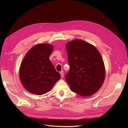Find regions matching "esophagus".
<instances>
[{"label":"esophagus","mask_w":128,"mask_h":128,"mask_svg":"<svg viewBox=\"0 0 128 128\" xmlns=\"http://www.w3.org/2000/svg\"><path fill=\"white\" fill-rule=\"evenodd\" d=\"M60 75H61V78H62V77H64V74L63 73V72H60Z\"/></svg>","instance_id":"1"}]
</instances>
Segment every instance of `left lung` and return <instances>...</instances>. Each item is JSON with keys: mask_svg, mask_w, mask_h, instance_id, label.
Here are the masks:
<instances>
[{"mask_svg": "<svg viewBox=\"0 0 128 128\" xmlns=\"http://www.w3.org/2000/svg\"><path fill=\"white\" fill-rule=\"evenodd\" d=\"M66 48L70 69L65 78L72 91L83 96L94 94L105 78L100 52L94 46L79 39L68 42Z\"/></svg>", "mask_w": 128, "mask_h": 128, "instance_id": "1", "label": "left lung"}]
</instances>
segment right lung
<instances>
[{
  "label": "right lung",
  "mask_w": 128,
  "mask_h": 128,
  "mask_svg": "<svg viewBox=\"0 0 128 128\" xmlns=\"http://www.w3.org/2000/svg\"><path fill=\"white\" fill-rule=\"evenodd\" d=\"M53 50L52 44H38L29 50L22 61L19 77L23 86L32 94H46L61 78L49 59Z\"/></svg>",
  "instance_id": "obj_1"
}]
</instances>
